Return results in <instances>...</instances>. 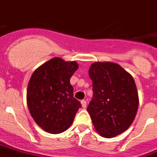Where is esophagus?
<instances>
[{
	"instance_id": "esophagus-1",
	"label": "esophagus",
	"mask_w": 157,
	"mask_h": 157,
	"mask_svg": "<svg viewBox=\"0 0 157 157\" xmlns=\"http://www.w3.org/2000/svg\"><path fill=\"white\" fill-rule=\"evenodd\" d=\"M81 105H82V107L83 109L86 108V105H87V102L85 100H81Z\"/></svg>"
}]
</instances>
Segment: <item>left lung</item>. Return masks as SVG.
Wrapping results in <instances>:
<instances>
[{"label":"left lung","mask_w":157,"mask_h":157,"mask_svg":"<svg viewBox=\"0 0 157 157\" xmlns=\"http://www.w3.org/2000/svg\"><path fill=\"white\" fill-rule=\"evenodd\" d=\"M89 75L94 97L87 110L96 132L105 138L123 133L132 124L139 106L133 77L112 62L94 63Z\"/></svg>","instance_id":"obj_1"}]
</instances>
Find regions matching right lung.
Here are the masks:
<instances>
[{
	"label": "right lung",
	"mask_w": 157,
	"mask_h": 157,
	"mask_svg": "<svg viewBox=\"0 0 157 157\" xmlns=\"http://www.w3.org/2000/svg\"><path fill=\"white\" fill-rule=\"evenodd\" d=\"M78 68L75 61L55 58L33 72L28 83L27 102L32 117L42 130L50 134L67 130L81 107L74 98L70 78Z\"/></svg>",
	"instance_id": "add662e5"
}]
</instances>
